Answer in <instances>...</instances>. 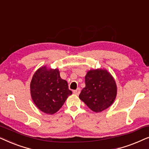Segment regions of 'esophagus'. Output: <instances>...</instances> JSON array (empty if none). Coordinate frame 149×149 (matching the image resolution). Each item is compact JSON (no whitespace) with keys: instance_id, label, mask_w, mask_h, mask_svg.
<instances>
[{"instance_id":"34e87169","label":"esophagus","mask_w":149,"mask_h":149,"mask_svg":"<svg viewBox=\"0 0 149 149\" xmlns=\"http://www.w3.org/2000/svg\"><path fill=\"white\" fill-rule=\"evenodd\" d=\"M80 88H78L76 89V90L73 91V93H74V94L77 95L80 94Z\"/></svg>"}]
</instances>
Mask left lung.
<instances>
[{"label":"left lung","mask_w":149,"mask_h":149,"mask_svg":"<svg viewBox=\"0 0 149 149\" xmlns=\"http://www.w3.org/2000/svg\"><path fill=\"white\" fill-rule=\"evenodd\" d=\"M86 86L79 97L91 110L100 112L112 104L116 96V85L110 73L105 69L88 71L85 76Z\"/></svg>","instance_id":"obj_1"}]
</instances>
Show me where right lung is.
Instances as JSON below:
<instances>
[{
  "mask_svg": "<svg viewBox=\"0 0 149 149\" xmlns=\"http://www.w3.org/2000/svg\"><path fill=\"white\" fill-rule=\"evenodd\" d=\"M31 97L35 105L44 113L53 114L60 109L72 92L67 81L61 79L58 69L42 67L31 82Z\"/></svg>",
  "mask_w": 149,
  "mask_h": 149,
  "instance_id": "1",
  "label": "right lung"
}]
</instances>
